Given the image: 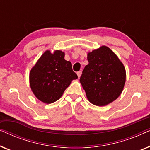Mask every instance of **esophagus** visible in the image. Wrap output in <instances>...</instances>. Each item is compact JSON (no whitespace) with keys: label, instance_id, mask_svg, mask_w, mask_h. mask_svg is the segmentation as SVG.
<instances>
[{"label":"esophagus","instance_id":"esophagus-1","mask_svg":"<svg viewBox=\"0 0 150 150\" xmlns=\"http://www.w3.org/2000/svg\"><path fill=\"white\" fill-rule=\"evenodd\" d=\"M81 74H82V71H78V72H77L78 77H79V78L81 77Z\"/></svg>","mask_w":150,"mask_h":150}]
</instances>
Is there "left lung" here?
I'll return each instance as SVG.
<instances>
[{"mask_svg": "<svg viewBox=\"0 0 150 150\" xmlns=\"http://www.w3.org/2000/svg\"><path fill=\"white\" fill-rule=\"evenodd\" d=\"M89 64L83 69L80 81L89 102L107 105L117 98L124 89L126 70L117 55L106 46L88 53Z\"/></svg>", "mask_w": 150, "mask_h": 150, "instance_id": "obj_1", "label": "left lung"}]
</instances>
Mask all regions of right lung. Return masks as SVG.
I'll return each instance as SVG.
<instances>
[{
  "mask_svg": "<svg viewBox=\"0 0 150 150\" xmlns=\"http://www.w3.org/2000/svg\"><path fill=\"white\" fill-rule=\"evenodd\" d=\"M64 52L47 50L30 72V85L40 101L52 103L61 97L71 81L78 79L70 61L64 59Z\"/></svg>",
  "mask_w": 150,
  "mask_h": 150,
  "instance_id": "right-lung-1",
  "label": "right lung"
}]
</instances>
